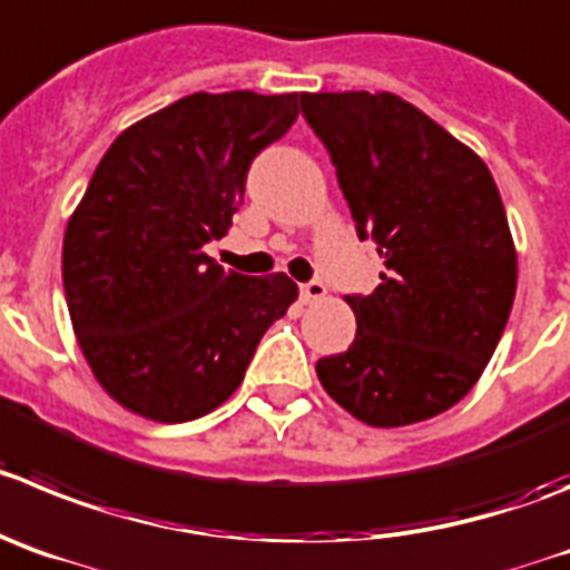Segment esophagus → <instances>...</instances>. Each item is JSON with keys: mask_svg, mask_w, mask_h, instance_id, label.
Wrapping results in <instances>:
<instances>
[{"mask_svg": "<svg viewBox=\"0 0 570 570\" xmlns=\"http://www.w3.org/2000/svg\"><path fill=\"white\" fill-rule=\"evenodd\" d=\"M326 295H328V289H326V284H323V281H309V284L301 286L303 303H321Z\"/></svg>", "mask_w": 570, "mask_h": 570, "instance_id": "1", "label": "esophagus"}]
</instances>
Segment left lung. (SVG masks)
Wrapping results in <instances>:
<instances>
[{
	"label": "left lung",
	"mask_w": 570,
	"mask_h": 570,
	"mask_svg": "<svg viewBox=\"0 0 570 570\" xmlns=\"http://www.w3.org/2000/svg\"><path fill=\"white\" fill-rule=\"evenodd\" d=\"M340 188L385 261L348 295L357 337L317 360L321 385L371 428L459 405L492 360L518 289V249L487 163L393 92H303Z\"/></svg>",
	"instance_id": "left-lung-1"
}]
</instances>
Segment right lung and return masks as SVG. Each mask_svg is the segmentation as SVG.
<instances>
[{"label": "right lung", "mask_w": 570, "mask_h": 570, "mask_svg": "<svg viewBox=\"0 0 570 570\" xmlns=\"http://www.w3.org/2000/svg\"><path fill=\"white\" fill-rule=\"evenodd\" d=\"M297 92H194L120 131L63 233L69 321L98 385L142 419L216 411L297 301L284 273H233L227 236L249 163L289 131Z\"/></svg>", "instance_id": "obj_1"}]
</instances>
